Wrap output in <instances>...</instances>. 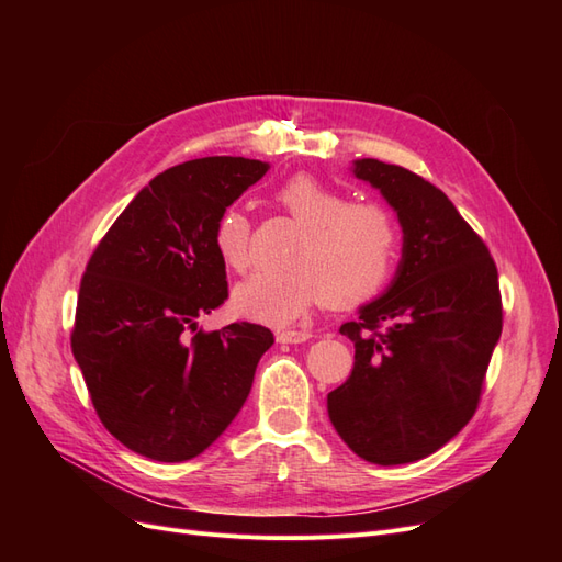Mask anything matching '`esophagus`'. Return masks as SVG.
<instances>
[{
    "instance_id": "obj_1",
    "label": "esophagus",
    "mask_w": 562,
    "mask_h": 562,
    "mask_svg": "<svg viewBox=\"0 0 562 562\" xmlns=\"http://www.w3.org/2000/svg\"><path fill=\"white\" fill-rule=\"evenodd\" d=\"M310 337H312V333H307V330H279L277 342L279 345H300V342H307Z\"/></svg>"
}]
</instances>
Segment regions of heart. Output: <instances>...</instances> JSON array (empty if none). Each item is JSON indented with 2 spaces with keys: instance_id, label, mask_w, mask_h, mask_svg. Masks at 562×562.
I'll return each instance as SVG.
<instances>
[{
  "instance_id": "obj_1",
  "label": "heart",
  "mask_w": 562,
  "mask_h": 562,
  "mask_svg": "<svg viewBox=\"0 0 562 562\" xmlns=\"http://www.w3.org/2000/svg\"><path fill=\"white\" fill-rule=\"evenodd\" d=\"M274 199L302 225L291 250L293 267L255 271L234 288V310L246 318L285 326L328 297L333 307H353L375 297L394 274L401 225L380 201H349L339 187L297 173L283 180ZM213 248L229 269L250 265V220L225 209L213 225Z\"/></svg>"
}]
</instances>
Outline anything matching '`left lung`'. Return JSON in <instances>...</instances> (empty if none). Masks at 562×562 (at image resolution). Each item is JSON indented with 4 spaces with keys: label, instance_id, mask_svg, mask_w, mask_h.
<instances>
[{
    "label": "left lung",
    "instance_id": "8db88e82",
    "mask_svg": "<svg viewBox=\"0 0 562 562\" xmlns=\"http://www.w3.org/2000/svg\"><path fill=\"white\" fill-rule=\"evenodd\" d=\"M403 227L394 283L339 333L353 368L328 394L345 443L372 464H407L443 448L479 407L502 335L497 265L436 184L396 164L359 159Z\"/></svg>",
    "mask_w": 562,
    "mask_h": 562
}]
</instances>
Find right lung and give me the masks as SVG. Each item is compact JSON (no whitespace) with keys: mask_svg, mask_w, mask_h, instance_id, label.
Masks as SVG:
<instances>
[{"mask_svg":"<svg viewBox=\"0 0 562 562\" xmlns=\"http://www.w3.org/2000/svg\"><path fill=\"white\" fill-rule=\"evenodd\" d=\"M244 157L178 164L149 180L81 277L72 353L105 429L157 462L206 450L246 403L274 335L258 323L206 333L229 295L217 215L267 173Z\"/></svg>","mask_w":562,"mask_h":562,"instance_id":"obj_1","label":"right lung"}]
</instances>
